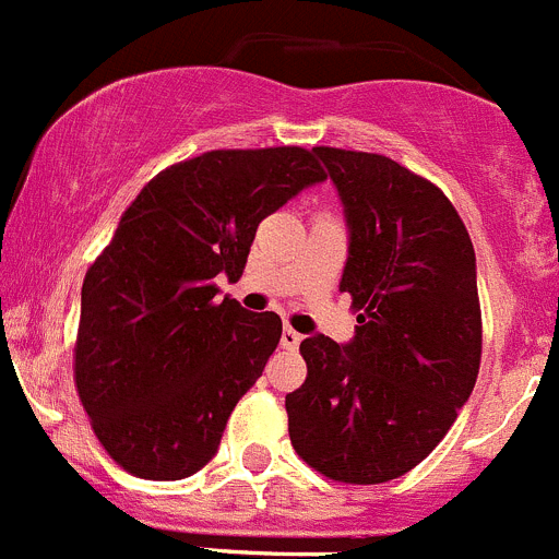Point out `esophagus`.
<instances>
[{
    "label": "esophagus",
    "instance_id": "1",
    "mask_svg": "<svg viewBox=\"0 0 559 559\" xmlns=\"http://www.w3.org/2000/svg\"><path fill=\"white\" fill-rule=\"evenodd\" d=\"M301 343V335L296 330H290V326H285L283 330V335H280V346H283V349H296V346H299Z\"/></svg>",
    "mask_w": 559,
    "mask_h": 559
}]
</instances>
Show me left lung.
<instances>
[{
    "label": "left lung",
    "instance_id": "obj_1",
    "mask_svg": "<svg viewBox=\"0 0 559 559\" xmlns=\"http://www.w3.org/2000/svg\"><path fill=\"white\" fill-rule=\"evenodd\" d=\"M349 222L341 290L355 341L310 335L307 380L285 396L296 454L324 477L380 485L452 429L483 360L477 258L447 193L373 152L313 146Z\"/></svg>",
    "mask_w": 559,
    "mask_h": 559
}]
</instances>
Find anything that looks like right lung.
Instances as JSON below:
<instances>
[{
	"instance_id": "right-lung-1",
	"label": "right lung",
	"mask_w": 559,
	"mask_h": 559,
	"mask_svg": "<svg viewBox=\"0 0 559 559\" xmlns=\"http://www.w3.org/2000/svg\"><path fill=\"white\" fill-rule=\"evenodd\" d=\"M326 179L301 146L213 150L141 188L82 280L74 385L94 435L141 479H182L216 454L283 321L216 301L258 224Z\"/></svg>"
}]
</instances>
